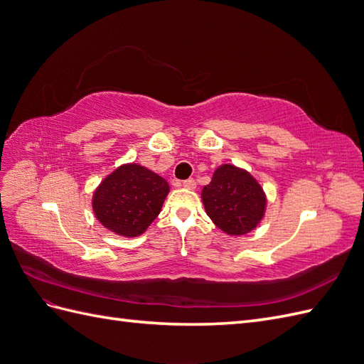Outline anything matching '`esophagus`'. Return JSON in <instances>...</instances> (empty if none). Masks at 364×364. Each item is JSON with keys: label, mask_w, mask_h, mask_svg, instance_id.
<instances>
[{"label": "esophagus", "mask_w": 364, "mask_h": 364, "mask_svg": "<svg viewBox=\"0 0 364 364\" xmlns=\"http://www.w3.org/2000/svg\"><path fill=\"white\" fill-rule=\"evenodd\" d=\"M182 185L185 186V188H188V190H194V188H196V181H194L193 178H190V179L183 181V182H182Z\"/></svg>", "instance_id": "34e87169"}]
</instances>
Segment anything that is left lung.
Wrapping results in <instances>:
<instances>
[{"instance_id":"8db88e82","label":"left lung","mask_w":364,"mask_h":364,"mask_svg":"<svg viewBox=\"0 0 364 364\" xmlns=\"http://www.w3.org/2000/svg\"><path fill=\"white\" fill-rule=\"evenodd\" d=\"M202 200L214 225L229 235L255 229L266 209L261 185L247 171L230 164L220 165L211 183L203 186Z\"/></svg>"}]
</instances>
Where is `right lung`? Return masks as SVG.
<instances>
[{
	"label": "right lung",
	"instance_id": "add662e5",
	"mask_svg": "<svg viewBox=\"0 0 364 364\" xmlns=\"http://www.w3.org/2000/svg\"><path fill=\"white\" fill-rule=\"evenodd\" d=\"M168 191L167 181L156 173L138 164L121 165L95 190L94 214L112 232L136 237L158 217Z\"/></svg>",
	"mask_w": 364,
	"mask_h": 364
}]
</instances>
